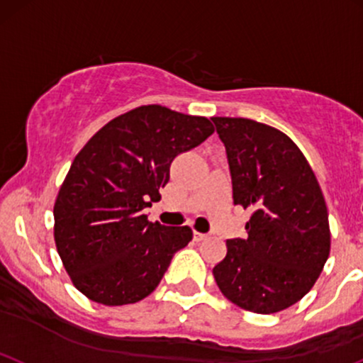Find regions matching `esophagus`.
Masks as SVG:
<instances>
[{
    "instance_id": "34e87169",
    "label": "esophagus",
    "mask_w": 363,
    "mask_h": 363,
    "mask_svg": "<svg viewBox=\"0 0 363 363\" xmlns=\"http://www.w3.org/2000/svg\"><path fill=\"white\" fill-rule=\"evenodd\" d=\"M193 235H194V240H196V242H201V240H207L208 236H211V235H207V233H200V231H194Z\"/></svg>"
}]
</instances>
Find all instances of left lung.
<instances>
[{
    "label": "left lung",
    "instance_id": "8db88e82",
    "mask_svg": "<svg viewBox=\"0 0 363 363\" xmlns=\"http://www.w3.org/2000/svg\"><path fill=\"white\" fill-rule=\"evenodd\" d=\"M224 143L233 201L252 208L247 238L228 240L212 273L220 292L252 313H278L303 299L330 252L325 198L294 140L249 118L213 116Z\"/></svg>",
    "mask_w": 363,
    "mask_h": 363
}]
</instances>
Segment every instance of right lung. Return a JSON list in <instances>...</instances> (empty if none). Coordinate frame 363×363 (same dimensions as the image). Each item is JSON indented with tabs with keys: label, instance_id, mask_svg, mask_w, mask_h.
<instances>
[{
	"label": "right lung",
	"instance_id": "1",
	"mask_svg": "<svg viewBox=\"0 0 363 363\" xmlns=\"http://www.w3.org/2000/svg\"><path fill=\"white\" fill-rule=\"evenodd\" d=\"M212 133L205 116L140 106L113 118L76 155L53 205V238L83 296L123 306L158 287L193 231L150 223L143 211L160 200L175 156Z\"/></svg>",
	"mask_w": 363,
	"mask_h": 363
}]
</instances>
